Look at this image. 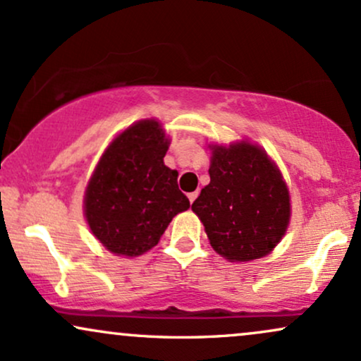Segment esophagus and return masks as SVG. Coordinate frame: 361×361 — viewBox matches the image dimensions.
<instances>
[{
  "label": "esophagus",
  "instance_id": "obj_1",
  "mask_svg": "<svg viewBox=\"0 0 361 361\" xmlns=\"http://www.w3.org/2000/svg\"><path fill=\"white\" fill-rule=\"evenodd\" d=\"M198 197V192L197 190H195V192H192V193H188V200H190V204H193L195 202V198Z\"/></svg>",
  "mask_w": 361,
  "mask_h": 361
}]
</instances>
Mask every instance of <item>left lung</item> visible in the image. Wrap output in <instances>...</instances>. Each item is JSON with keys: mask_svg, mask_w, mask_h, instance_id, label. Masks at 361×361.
Here are the masks:
<instances>
[{"mask_svg": "<svg viewBox=\"0 0 361 361\" xmlns=\"http://www.w3.org/2000/svg\"><path fill=\"white\" fill-rule=\"evenodd\" d=\"M209 175L192 210L214 250L231 261L268 255L287 231L290 197L267 152L250 142L217 146Z\"/></svg>", "mask_w": 361, "mask_h": 361, "instance_id": "1", "label": "left lung"}]
</instances>
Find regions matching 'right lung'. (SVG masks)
<instances>
[{"label": "right lung", "instance_id": "obj_1", "mask_svg": "<svg viewBox=\"0 0 361 361\" xmlns=\"http://www.w3.org/2000/svg\"><path fill=\"white\" fill-rule=\"evenodd\" d=\"M169 140L154 120L123 130L90 180L85 214L91 233L115 255L139 256L154 247L176 214L190 207L178 173L164 166Z\"/></svg>", "mask_w": 361, "mask_h": 361}]
</instances>
